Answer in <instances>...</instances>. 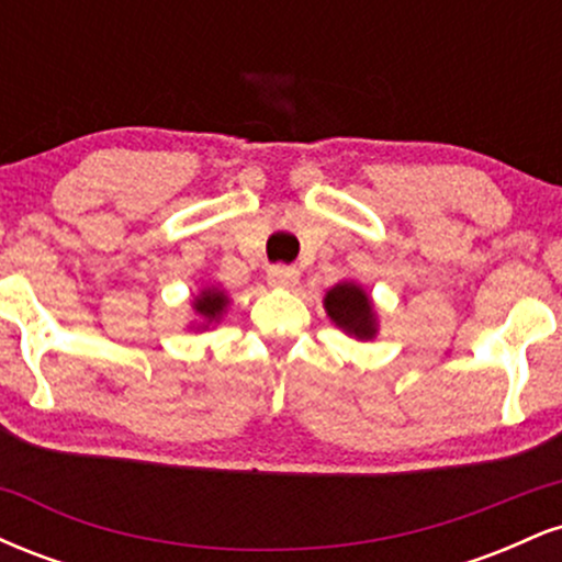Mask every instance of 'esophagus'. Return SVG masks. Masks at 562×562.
I'll return each mask as SVG.
<instances>
[{
    "label": "esophagus",
    "mask_w": 562,
    "mask_h": 562,
    "mask_svg": "<svg viewBox=\"0 0 562 562\" xmlns=\"http://www.w3.org/2000/svg\"><path fill=\"white\" fill-rule=\"evenodd\" d=\"M269 282L280 288H293L299 282V269L288 267V263H274L269 267Z\"/></svg>",
    "instance_id": "1"
}]
</instances>
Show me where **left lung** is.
Instances as JSON below:
<instances>
[{"mask_svg":"<svg viewBox=\"0 0 562 562\" xmlns=\"http://www.w3.org/2000/svg\"><path fill=\"white\" fill-rule=\"evenodd\" d=\"M325 308L335 325L344 327V330L351 335H357L359 340L375 335V317H372L370 299H367L362 288L351 285V282L335 285L330 293H327Z\"/></svg>","mask_w":562,"mask_h":562,"instance_id":"left-lung-1","label":"left lung"}]
</instances>
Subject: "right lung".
I'll list each match as a JSON object with an SVG mask.
<instances>
[{"instance_id": "right-lung-1", "label": "right lung", "mask_w": 562, "mask_h": 562, "mask_svg": "<svg viewBox=\"0 0 562 562\" xmlns=\"http://www.w3.org/2000/svg\"><path fill=\"white\" fill-rule=\"evenodd\" d=\"M224 303H227V295L218 293V290H205L195 301V308L205 319H216L224 312Z\"/></svg>"}]
</instances>
